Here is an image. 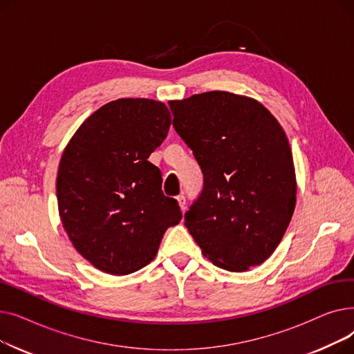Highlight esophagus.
<instances>
[{
    "instance_id": "34e87169",
    "label": "esophagus",
    "mask_w": 354,
    "mask_h": 354,
    "mask_svg": "<svg viewBox=\"0 0 354 354\" xmlns=\"http://www.w3.org/2000/svg\"><path fill=\"white\" fill-rule=\"evenodd\" d=\"M176 199H178V203H179L180 209H182V211L187 209V198H185V195H183V194H180V195H178V196H176Z\"/></svg>"
}]
</instances>
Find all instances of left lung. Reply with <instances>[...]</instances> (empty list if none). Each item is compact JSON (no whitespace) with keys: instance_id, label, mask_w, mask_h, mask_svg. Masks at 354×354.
I'll return each mask as SVG.
<instances>
[{"instance_id":"1","label":"left lung","mask_w":354,"mask_h":354,"mask_svg":"<svg viewBox=\"0 0 354 354\" xmlns=\"http://www.w3.org/2000/svg\"><path fill=\"white\" fill-rule=\"evenodd\" d=\"M174 127L203 174L185 225L203 255L247 271L274 252L295 208L292 153L283 127L254 99L207 91L169 103Z\"/></svg>"}]
</instances>
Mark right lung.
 <instances>
[{
	"label": "right lung",
	"mask_w": 354,
	"mask_h": 354,
	"mask_svg": "<svg viewBox=\"0 0 354 354\" xmlns=\"http://www.w3.org/2000/svg\"><path fill=\"white\" fill-rule=\"evenodd\" d=\"M169 126L162 102L119 99L86 119L64 149L55 185L63 227L103 272L147 266L182 219L178 201L162 192L159 167L147 160Z\"/></svg>",
	"instance_id": "obj_1"
}]
</instances>
